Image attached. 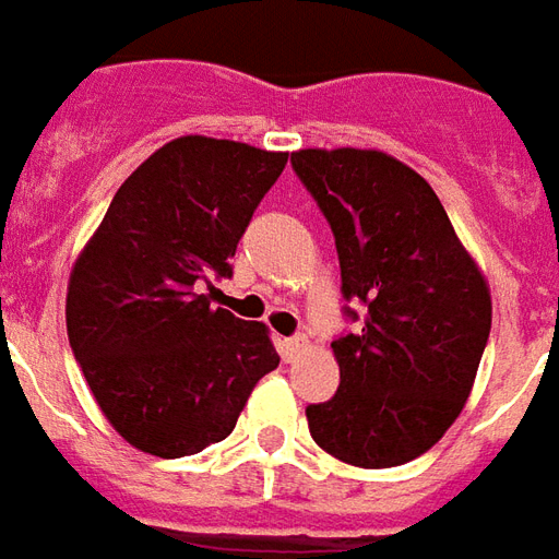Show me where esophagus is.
<instances>
[{
    "label": "esophagus",
    "instance_id": "esophagus-1",
    "mask_svg": "<svg viewBox=\"0 0 559 559\" xmlns=\"http://www.w3.org/2000/svg\"><path fill=\"white\" fill-rule=\"evenodd\" d=\"M304 349H307V340H304V336L280 340V355H283V361H295Z\"/></svg>",
    "mask_w": 559,
    "mask_h": 559
}]
</instances>
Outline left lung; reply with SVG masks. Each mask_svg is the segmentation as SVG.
<instances>
[{"label":"left lung","mask_w":559,"mask_h":559,"mask_svg":"<svg viewBox=\"0 0 559 559\" xmlns=\"http://www.w3.org/2000/svg\"><path fill=\"white\" fill-rule=\"evenodd\" d=\"M331 223L358 334L331 343L340 388L307 406L316 445L358 469L433 449L466 406L490 334V288L425 177L382 150H298ZM355 316V312H352Z\"/></svg>","instance_id":"left-lung-1"}]
</instances>
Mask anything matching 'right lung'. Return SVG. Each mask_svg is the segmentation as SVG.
Wrapping results in <instances>:
<instances>
[{
	"mask_svg": "<svg viewBox=\"0 0 559 559\" xmlns=\"http://www.w3.org/2000/svg\"><path fill=\"white\" fill-rule=\"evenodd\" d=\"M288 153L183 134L117 189L74 261L66 324L110 427L156 457L223 442L261 376L271 331L210 307L201 286L228 276L252 210Z\"/></svg>",
	"mask_w": 559,
	"mask_h": 559,
	"instance_id": "1",
	"label": "right lung"
}]
</instances>
